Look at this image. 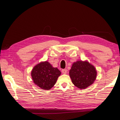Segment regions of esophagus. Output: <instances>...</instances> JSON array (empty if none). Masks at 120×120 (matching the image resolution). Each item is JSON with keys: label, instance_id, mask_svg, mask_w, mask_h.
Returning a JSON list of instances; mask_svg holds the SVG:
<instances>
[{"label": "esophagus", "instance_id": "obj_1", "mask_svg": "<svg viewBox=\"0 0 120 120\" xmlns=\"http://www.w3.org/2000/svg\"><path fill=\"white\" fill-rule=\"evenodd\" d=\"M61 72H62L63 74H67V69H63V70H61Z\"/></svg>", "mask_w": 120, "mask_h": 120}]
</instances>
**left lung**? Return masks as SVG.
I'll return each mask as SVG.
<instances>
[{"instance_id": "left-lung-1", "label": "left lung", "mask_w": 120, "mask_h": 120, "mask_svg": "<svg viewBox=\"0 0 120 120\" xmlns=\"http://www.w3.org/2000/svg\"><path fill=\"white\" fill-rule=\"evenodd\" d=\"M70 76L75 86L81 89H86L95 81L97 71L88 61H78L72 64Z\"/></svg>"}]
</instances>
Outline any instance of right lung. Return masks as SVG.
<instances>
[{
  "label": "right lung",
  "mask_w": 120,
  "mask_h": 120,
  "mask_svg": "<svg viewBox=\"0 0 120 120\" xmlns=\"http://www.w3.org/2000/svg\"><path fill=\"white\" fill-rule=\"evenodd\" d=\"M61 72L53 68L48 61L42 62L35 66L31 71L34 82L43 90H50L55 85Z\"/></svg>",
  "instance_id": "right-lung-1"
}]
</instances>
